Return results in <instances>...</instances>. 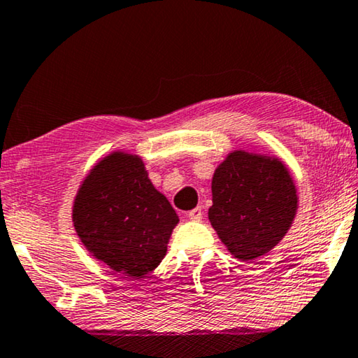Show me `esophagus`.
<instances>
[{
  "instance_id": "1",
  "label": "esophagus",
  "mask_w": 358,
  "mask_h": 358,
  "mask_svg": "<svg viewBox=\"0 0 358 358\" xmlns=\"http://www.w3.org/2000/svg\"><path fill=\"white\" fill-rule=\"evenodd\" d=\"M187 217H189L190 221H200V219L203 217V210L200 206H196L192 211L187 213Z\"/></svg>"
}]
</instances>
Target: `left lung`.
Wrapping results in <instances>:
<instances>
[{
  "label": "left lung",
  "mask_w": 358,
  "mask_h": 358,
  "mask_svg": "<svg viewBox=\"0 0 358 358\" xmlns=\"http://www.w3.org/2000/svg\"><path fill=\"white\" fill-rule=\"evenodd\" d=\"M210 222L229 251L255 261L271 251L293 222L298 195L277 158L232 152L213 176Z\"/></svg>",
  "instance_id": "1"
}]
</instances>
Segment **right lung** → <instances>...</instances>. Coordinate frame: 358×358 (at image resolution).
I'll use <instances>...</instances> for the list:
<instances>
[{"label": "right lung", "instance_id": "add662e5", "mask_svg": "<svg viewBox=\"0 0 358 358\" xmlns=\"http://www.w3.org/2000/svg\"><path fill=\"white\" fill-rule=\"evenodd\" d=\"M178 222L144 163L129 153L115 152L99 162L75 198V230L87 251L131 278H142L162 262Z\"/></svg>", "mask_w": 358, "mask_h": 358}]
</instances>
